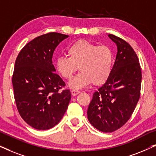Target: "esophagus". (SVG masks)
<instances>
[{"mask_svg":"<svg viewBox=\"0 0 156 156\" xmlns=\"http://www.w3.org/2000/svg\"><path fill=\"white\" fill-rule=\"evenodd\" d=\"M80 93V91H76V90H72L71 91V94L72 96H76V95L79 94Z\"/></svg>","mask_w":156,"mask_h":156,"instance_id":"obj_1","label":"esophagus"}]
</instances>
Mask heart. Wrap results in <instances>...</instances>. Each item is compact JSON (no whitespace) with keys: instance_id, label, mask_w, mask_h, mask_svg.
Here are the masks:
<instances>
[{"instance_id":"b5f03b06","label":"heart","mask_w":156,"mask_h":156,"mask_svg":"<svg viewBox=\"0 0 156 156\" xmlns=\"http://www.w3.org/2000/svg\"><path fill=\"white\" fill-rule=\"evenodd\" d=\"M67 57L59 56L55 69L61 77L71 80L79 67L81 72L69 83L70 88L80 89L93 83L100 86L109 78L114 64V55L107 46H99L86 40H80L67 50Z\"/></svg>"}]
</instances>
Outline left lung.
<instances>
[{
    "label": "left lung",
    "instance_id": "left-lung-1",
    "mask_svg": "<svg viewBox=\"0 0 156 156\" xmlns=\"http://www.w3.org/2000/svg\"><path fill=\"white\" fill-rule=\"evenodd\" d=\"M117 55L109 78L93 94L87 118L100 131L110 133L120 129L131 116L140 94L141 69L132 47L112 34Z\"/></svg>",
    "mask_w": 156,
    "mask_h": 156
}]
</instances>
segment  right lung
Masks as SVG:
<instances>
[{
	"instance_id": "obj_1",
	"label": "right lung",
	"mask_w": 156,
	"mask_h": 156,
	"mask_svg": "<svg viewBox=\"0 0 156 156\" xmlns=\"http://www.w3.org/2000/svg\"><path fill=\"white\" fill-rule=\"evenodd\" d=\"M69 36L50 33L25 44L17 57L12 82L17 108L27 124L37 130L56 126L71 99L69 89L52 64L57 46Z\"/></svg>"
}]
</instances>
